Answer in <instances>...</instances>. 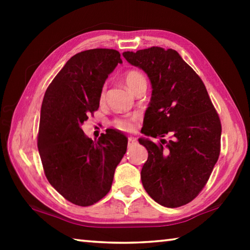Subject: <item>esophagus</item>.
<instances>
[{"mask_svg":"<svg viewBox=\"0 0 250 250\" xmlns=\"http://www.w3.org/2000/svg\"><path fill=\"white\" fill-rule=\"evenodd\" d=\"M137 143H138V141H137V139H135L134 137H129V138H128V145H129V146L137 145Z\"/></svg>","mask_w":250,"mask_h":250,"instance_id":"1","label":"esophagus"}]
</instances>
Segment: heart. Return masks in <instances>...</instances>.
Segmentation results:
<instances>
[{
    "instance_id": "1",
    "label": "heart",
    "mask_w": 250,
    "mask_h": 250,
    "mask_svg": "<svg viewBox=\"0 0 250 250\" xmlns=\"http://www.w3.org/2000/svg\"><path fill=\"white\" fill-rule=\"evenodd\" d=\"M125 83L126 87L129 88L130 91H132L133 94L137 91L141 86H146V79L145 75L138 70H130L125 75ZM101 97H104V92ZM138 121V116L132 117H125V118H117L112 121V125L116 129L120 131H125V132H130L134 129L135 125Z\"/></svg>"
}]
</instances>
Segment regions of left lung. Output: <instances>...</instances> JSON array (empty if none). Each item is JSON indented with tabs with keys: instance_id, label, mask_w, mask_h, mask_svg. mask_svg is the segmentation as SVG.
I'll return each mask as SVG.
<instances>
[{
	"instance_id": "left-lung-1",
	"label": "left lung",
	"mask_w": 250,
	"mask_h": 250,
	"mask_svg": "<svg viewBox=\"0 0 250 250\" xmlns=\"http://www.w3.org/2000/svg\"><path fill=\"white\" fill-rule=\"evenodd\" d=\"M152 83V98L139 139L147 150L141 180L146 193L166 207L192 202L204 188L221 153V119L206 87L174 49L125 52Z\"/></svg>"
}]
</instances>
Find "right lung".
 Listing matches in <instances>:
<instances>
[{
  "mask_svg": "<svg viewBox=\"0 0 250 250\" xmlns=\"http://www.w3.org/2000/svg\"><path fill=\"white\" fill-rule=\"evenodd\" d=\"M116 49L95 48L74 55L45 92L37 134L44 173L50 185L79 206L107 195L113 174L126 151L128 139L108 129L97 142L82 125L99 108L108 75L121 64Z\"/></svg>",
  "mask_w": 250,
  "mask_h": 250,
  "instance_id": "right-lung-1",
  "label": "right lung"
}]
</instances>
